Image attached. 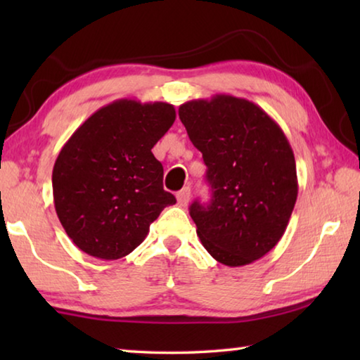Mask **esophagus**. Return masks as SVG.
<instances>
[{
    "label": "esophagus",
    "instance_id": "1",
    "mask_svg": "<svg viewBox=\"0 0 360 360\" xmlns=\"http://www.w3.org/2000/svg\"><path fill=\"white\" fill-rule=\"evenodd\" d=\"M176 198H178L179 206H186L188 203V200H191V187H184L182 191H179L178 195H176Z\"/></svg>",
    "mask_w": 360,
    "mask_h": 360
}]
</instances>
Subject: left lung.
<instances>
[{
	"instance_id": "left-lung-1",
	"label": "left lung",
	"mask_w": 360,
	"mask_h": 360,
	"mask_svg": "<svg viewBox=\"0 0 360 360\" xmlns=\"http://www.w3.org/2000/svg\"><path fill=\"white\" fill-rule=\"evenodd\" d=\"M179 119L212 191L210 205H191L200 241L224 265L252 264L278 245L297 202L288 138L255 103L225 94L184 103Z\"/></svg>"
}]
</instances>
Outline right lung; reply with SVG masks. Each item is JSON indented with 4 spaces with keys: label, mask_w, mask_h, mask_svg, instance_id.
Returning <instances> with one entry per match:
<instances>
[{
    "label": "right lung",
    "mask_w": 360,
    "mask_h": 360,
    "mask_svg": "<svg viewBox=\"0 0 360 360\" xmlns=\"http://www.w3.org/2000/svg\"><path fill=\"white\" fill-rule=\"evenodd\" d=\"M176 119L169 103L115 100L72 133L52 172L53 205L85 254L117 260L136 249L163 208V167L152 148Z\"/></svg>",
    "instance_id": "1"
}]
</instances>
